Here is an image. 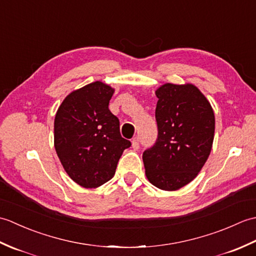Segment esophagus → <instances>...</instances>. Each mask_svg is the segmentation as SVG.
Returning a JSON list of instances; mask_svg holds the SVG:
<instances>
[{"label":"esophagus","instance_id":"esophagus-1","mask_svg":"<svg viewBox=\"0 0 256 256\" xmlns=\"http://www.w3.org/2000/svg\"><path fill=\"white\" fill-rule=\"evenodd\" d=\"M132 148H133V150H138V148H140L138 138H134L132 140Z\"/></svg>","mask_w":256,"mask_h":256}]
</instances>
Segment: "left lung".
I'll use <instances>...</instances> for the list:
<instances>
[{
    "mask_svg": "<svg viewBox=\"0 0 256 256\" xmlns=\"http://www.w3.org/2000/svg\"><path fill=\"white\" fill-rule=\"evenodd\" d=\"M155 94L158 138L143 153L145 174L155 187L174 192L192 182L208 160L214 138V113L192 84H165Z\"/></svg>",
    "mask_w": 256,
    "mask_h": 256,
    "instance_id": "obj_1",
    "label": "left lung"
}]
</instances>
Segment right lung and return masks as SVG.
I'll use <instances>...</instances> for the list:
<instances>
[{
    "label": "right lung",
    "mask_w": 256,
    "mask_h": 256,
    "mask_svg": "<svg viewBox=\"0 0 256 256\" xmlns=\"http://www.w3.org/2000/svg\"><path fill=\"white\" fill-rule=\"evenodd\" d=\"M113 94L112 86L96 81L70 92L57 110L54 145L64 170L81 187L96 188L110 180L131 146L108 110Z\"/></svg>",
    "instance_id": "obj_1"
}]
</instances>
